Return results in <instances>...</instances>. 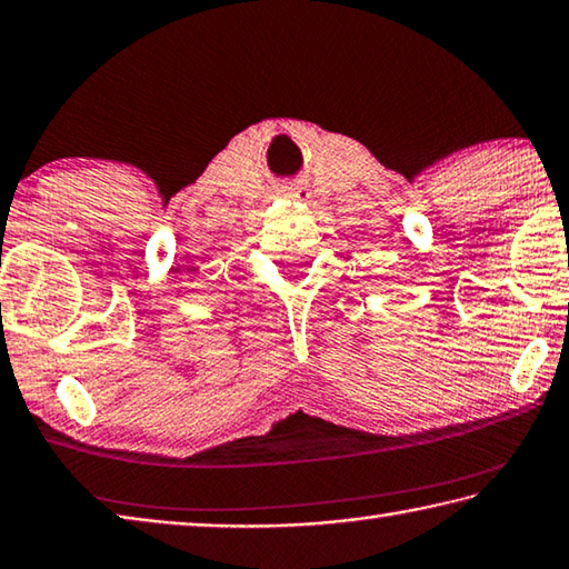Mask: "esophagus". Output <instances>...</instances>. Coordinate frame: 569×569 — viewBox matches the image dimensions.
Here are the masks:
<instances>
[{
  "instance_id": "1",
  "label": "esophagus",
  "mask_w": 569,
  "mask_h": 569,
  "mask_svg": "<svg viewBox=\"0 0 569 569\" xmlns=\"http://www.w3.org/2000/svg\"><path fill=\"white\" fill-rule=\"evenodd\" d=\"M281 196H283V199H291V201H306L308 199V186H303V183L283 186Z\"/></svg>"
}]
</instances>
